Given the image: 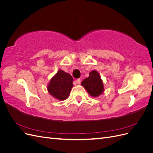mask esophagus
Instances as JSON below:
<instances>
[{"label":"esophagus","mask_w":153,"mask_h":153,"mask_svg":"<svg viewBox=\"0 0 153 153\" xmlns=\"http://www.w3.org/2000/svg\"><path fill=\"white\" fill-rule=\"evenodd\" d=\"M80 82H81V80H80V79H76V80H75V83H76V84H79Z\"/></svg>","instance_id":"34e87169"}]
</instances>
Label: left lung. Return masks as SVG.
<instances>
[{
    "label": "left lung",
    "mask_w": 153,
    "mask_h": 153,
    "mask_svg": "<svg viewBox=\"0 0 153 153\" xmlns=\"http://www.w3.org/2000/svg\"><path fill=\"white\" fill-rule=\"evenodd\" d=\"M81 85L92 97H98L104 91L103 81L99 73L96 70L90 72L89 77L85 78L82 82Z\"/></svg>",
    "instance_id": "8db88e82"
}]
</instances>
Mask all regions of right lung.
Wrapping results in <instances>:
<instances>
[{
  "instance_id": "add662e5",
  "label": "right lung",
  "mask_w": 153,
  "mask_h": 153,
  "mask_svg": "<svg viewBox=\"0 0 153 153\" xmlns=\"http://www.w3.org/2000/svg\"><path fill=\"white\" fill-rule=\"evenodd\" d=\"M73 78L71 75L59 69L57 73L51 78L47 90L55 99L60 101L65 100L71 91Z\"/></svg>"
}]
</instances>
